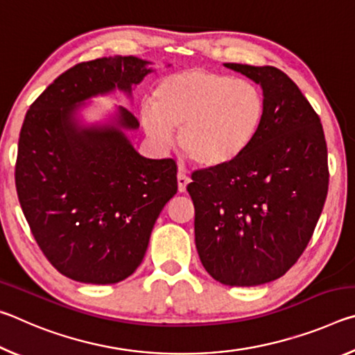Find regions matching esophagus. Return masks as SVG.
Segmentation results:
<instances>
[{
  "instance_id": "1",
  "label": "esophagus",
  "mask_w": 355,
  "mask_h": 355,
  "mask_svg": "<svg viewBox=\"0 0 355 355\" xmlns=\"http://www.w3.org/2000/svg\"><path fill=\"white\" fill-rule=\"evenodd\" d=\"M177 182H178V191H180V192H184V191H186V186L189 184L191 180H189L188 177H186V173L183 172V169H178Z\"/></svg>"
}]
</instances>
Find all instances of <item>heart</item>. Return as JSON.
I'll use <instances>...</instances> for the list:
<instances>
[{
    "instance_id": "1",
    "label": "heart",
    "mask_w": 355,
    "mask_h": 355,
    "mask_svg": "<svg viewBox=\"0 0 355 355\" xmlns=\"http://www.w3.org/2000/svg\"><path fill=\"white\" fill-rule=\"evenodd\" d=\"M266 105L245 80L208 69L164 76L153 101L141 106V123L156 146L167 148L178 130V150L207 171L222 169L248 152L261 128Z\"/></svg>"
}]
</instances>
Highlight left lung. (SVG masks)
I'll list each match as a JSON object with an SVG mask.
<instances>
[{
	"label": "left lung",
	"mask_w": 355,
	"mask_h": 355,
	"mask_svg": "<svg viewBox=\"0 0 355 355\" xmlns=\"http://www.w3.org/2000/svg\"><path fill=\"white\" fill-rule=\"evenodd\" d=\"M260 84L266 112L235 163L192 173L196 248L207 272L228 286L284 275L307 248L327 196L321 120L284 71L224 64Z\"/></svg>",
	"instance_id": "8db88e82"
}]
</instances>
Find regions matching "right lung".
Returning <instances> with one entry per match:
<instances>
[{"mask_svg": "<svg viewBox=\"0 0 355 355\" xmlns=\"http://www.w3.org/2000/svg\"><path fill=\"white\" fill-rule=\"evenodd\" d=\"M153 62L110 56L81 62L50 84L26 112L15 166L17 194L39 248L59 272L110 285L133 274L159 213L177 194L172 159H150L131 144L139 122L114 106L98 120L84 107L133 91Z\"/></svg>", "mask_w": 355, "mask_h": 355, "instance_id": "right-lung-1", "label": "right lung"}]
</instances>
